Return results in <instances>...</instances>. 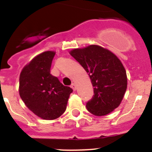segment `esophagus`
<instances>
[{
  "label": "esophagus",
  "mask_w": 152,
  "mask_h": 152,
  "mask_svg": "<svg viewBox=\"0 0 152 152\" xmlns=\"http://www.w3.org/2000/svg\"><path fill=\"white\" fill-rule=\"evenodd\" d=\"M71 88H72L74 91H76V89H77V88H76V84H75V83L72 84V85H71Z\"/></svg>",
  "instance_id": "34e87169"
}]
</instances>
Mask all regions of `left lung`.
Masks as SVG:
<instances>
[{"mask_svg":"<svg viewBox=\"0 0 152 152\" xmlns=\"http://www.w3.org/2000/svg\"><path fill=\"white\" fill-rule=\"evenodd\" d=\"M70 55L88 72L94 87V95L86 104L88 110L101 116L117 108L127 88L126 69L117 56L96 45L75 49Z\"/></svg>","mask_w":152,"mask_h":152,"instance_id":"obj_1","label":"left lung"}]
</instances>
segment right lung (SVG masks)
<instances>
[{"label": "right lung", "instance_id": "right-lung-1", "mask_svg": "<svg viewBox=\"0 0 152 152\" xmlns=\"http://www.w3.org/2000/svg\"><path fill=\"white\" fill-rule=\"evenodd\" d=\"M55 55L53 51L38 55L23 68L20 75L21 99L33 113L46 120L56 119L64 113L73 91L50 74Z\"/></svg>", "mask_w": 152, "mask_h": 152}]
</instances>
